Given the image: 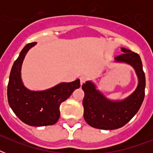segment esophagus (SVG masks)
Instances as JSON below:
<instances>
[{"label":"esophagus","instance_id":"1","mask_svg":"<svg viewBox=\"0 0 153 153\" xmlns=\"http://www.w3.org/2000/svg\"><path fill=\"white\" fill-rule=\"evenodd\" d=\"M79 79H80V83H81V85H82L86 81V79H87L86 76H81Z\"/></svg>","mask_w":153,"mask_h":153}]
</instances>
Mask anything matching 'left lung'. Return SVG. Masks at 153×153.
Returning <instances> with one entry per match:
<instances>
[{
    "instance_id": "1",
    "label": "left lung",
    "mask_w": 153,
    "mask_h": 153,
    "mask_svg": "<svg viewBox=\"0 0 153 153\" xmlns=\"http://www.w3.org/2000/svg\"><path fill=\"white\" fill-rule=\"evenodd\" d=\"M123 54L115 58L117 62H126L134 68L139 82L135 91L121 102L107 99L96 90L91 82H86L82 86L84 95L83 117L91 127L99 129H116L127 124L138 112L145 98V75L142 62L137 53L121 48Z\"/></svg>"
}]
</instances>
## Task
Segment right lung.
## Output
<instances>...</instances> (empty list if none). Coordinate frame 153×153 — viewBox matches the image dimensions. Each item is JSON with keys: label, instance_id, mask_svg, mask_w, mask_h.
Listing matches in <instances>:
<instances>
[{"label": "right lung", "instance_id": "obj_1", "mask_svg": "<svg viewBox=\"0 0 153 153\" xmlns=\"http://www.w3.org/2000/svg\"><path fill=\"white\" fill-rule=\"evenodd\" d=\"M36 42L27 44L20 51L11 70L8 84V104L19 118L32 126L54 125L60 116V104L80 87V81L62 82L44 91H31L25 88L20 78V70L25 55Z\"/></svg>", "mask_w": 153, "mask_h": 153}]
</instances>
